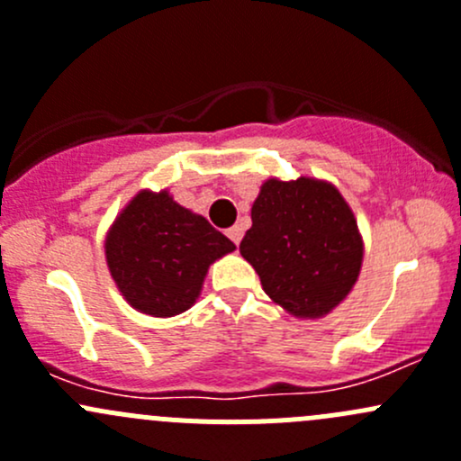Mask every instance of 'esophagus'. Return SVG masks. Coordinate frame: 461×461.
<instances>
[{"label":"esophagus","mask_w":461,"mask_h":461,"mask_svg":"<svg viewBox=\"0 0 461 461\" xmlns=\"http://www.w3.org/2000/svg\"><path fill=\"white\" fill-rule=\"evenodd\" d=\"M227 236H230L231 243L239 245V243H240V239H243V230H240L239 225H236V227H230V230H227Z\"/></svg>","instance_id":"esophagus-1"}]
</instances>
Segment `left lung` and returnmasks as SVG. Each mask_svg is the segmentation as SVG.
Masks as SVG:
<instances>
[{
    "instance_id": "left-lung-1",
    "label": "left lung",
    "mask_w": 461,
    "mask_h": 461,
    "mask_svg": "<svg viewBox=\"0 0 461 461\" xmlns=\"http://www.w3.org/2000/svg\"><path fill=\"white\" fill-rule=\"evenodd\" d=\"M240 254L274 303L294 317L317 319L352 290L364 245L350 207L332 185L272 178L254 201Z\"/></svg>"
}]
</instances>
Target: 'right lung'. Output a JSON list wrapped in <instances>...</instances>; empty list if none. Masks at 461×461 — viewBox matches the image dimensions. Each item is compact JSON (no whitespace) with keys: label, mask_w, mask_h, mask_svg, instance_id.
<instances>
[{"label":"right lung","mask_w":461,"mask_h":461,"mask_svg":"<svg viewBox=\"0 0 461 461\" xmlns=\"http://www.w3.org/2000/svg\"><path fill=\"white\" fill-rule=\"evenodd\" d=\"M234 243L167 192H140L106 236V263L124 299L151 317L192 308L207 267Z\"/></svg>","instance_id":"1"}]
</instances>
